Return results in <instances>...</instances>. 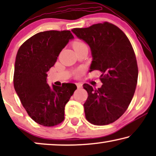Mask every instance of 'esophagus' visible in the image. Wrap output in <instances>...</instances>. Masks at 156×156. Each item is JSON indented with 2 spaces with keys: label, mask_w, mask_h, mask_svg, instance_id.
<instances>
[{
  "label": "esophagus",
  "mask_w": 156,
  "mask_h": 156,
  "mask_svg": "<svg viewBox=\"0 0 156 156\" xmlns=\"http://www.w3.org/2000/svg\"><path fill=\"white\" fill-rule=\"evenodd\" d=\"M76 87H77L78 89L82 88V84H81V83H76Z\"/></svg>",
  "instance_id": "esophagus-1"
}]
</instances>
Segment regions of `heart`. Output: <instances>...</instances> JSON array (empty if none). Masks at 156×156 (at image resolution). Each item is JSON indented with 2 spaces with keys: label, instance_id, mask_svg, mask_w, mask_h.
I'll list each match as a JSON object with an SVG mask.
<instances>
[{
  "label": "heart",
  "instance_id": "1",
  "mask_svg": "<svg viewBox=\"0 0 156 156\" xmlns=\"http://www.w3.org/2000/svg\"><path fill=\"white\" fill-rule=\"evenodd\" d=\"M85 46H87L86 44L82 41H76V42H74L73 44V48H74V50H76V49H77V48H82V47H85ZM80 74H81V71H78L76 73V75L78 76V75H80Z\"/></svg>",
  "mask_w": 156,
  "mask_h": 156
}]
</instances>
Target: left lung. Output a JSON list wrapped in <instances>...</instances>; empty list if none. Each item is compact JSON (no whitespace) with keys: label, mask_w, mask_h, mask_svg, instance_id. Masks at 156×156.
<instances>
[{"label":"left lung","mask_w":156,"mask_h":156,"mask_svg":"<svg viewBox=\"0 0 156 156\" xmlns=\"http://www.w3.org/2000/svg\"><path fill=\"white\" fill-rule=\"evenodd\" d=\"M72 31L90 47L93 60L89 72L101 73L100 88L83 85L88 93L85 116L94 125L109 124L124 114L135 93L138 69L133 47L120 28L108 22Z\"/></svg>","instance_id":"obj_1"}]
</instances>
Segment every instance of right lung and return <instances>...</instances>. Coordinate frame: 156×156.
<instances>
[{"label":"right lung","mask_w":156,"mask_h":156,"mask_svg":"<svg viewBox=\"0 0 156 156\" xmlns=\"http://www.w3.org/2000/svg\"><path fill=\"white\" fill-rule=\"evenodd\" d=\"M69 30L40 32L20 47L16 55L14 88L30 117L44 126H54L65 119V107L76 89L72 83L62 87L47 83V72L69 40Z\"/></svg>","instance_id":"add662e5"}]
</instances>
